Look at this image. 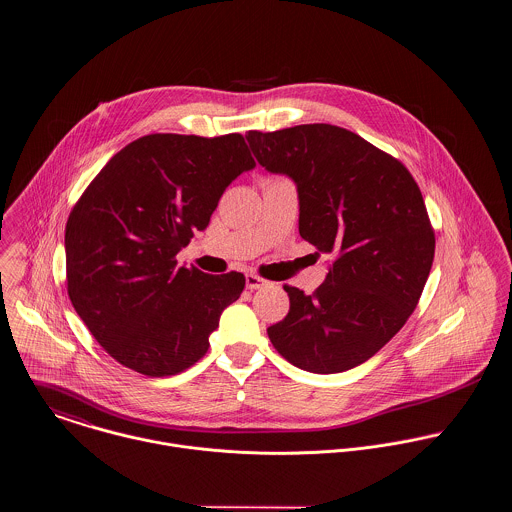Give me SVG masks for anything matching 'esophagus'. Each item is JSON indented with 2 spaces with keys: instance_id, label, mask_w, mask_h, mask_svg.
I'll use <instances>...</instances> for the list:
<instances>
[{
  "instance_id": "obj_1",
  "label": "esophagus",
  "mask_w": 512,
  "mask_h": 512,
  "mask_svg": "<svg viewBox=\"0 0 512 512\" xmlns=\"http://www.w3.org/2000/svg\"><path fill=\"white\" fill-rule=\"evenodd\" d=\"M245 285L249 291H257V289H263L267 285V281L255 273H247L245 275Z\"/></svg>"
}]
</instances>
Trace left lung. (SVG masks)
Returning a JSON list of instances; mask_svg holds the SVG:
<instances>
[{"label":"left lung","mask_w":512,"mask_h":512,"mask_svg":"<svg viewBox=\"0 0 512 512\" xmlns=\"http://www.w3.org/2000/svg\"><path fill=\"white\" fill-rule=\"evenodd\" d=\"M245 138L265 170L295 180L301 237L336 257L312 295L285 285L289 314L267 334L301 370L346 372L400 332L423 293L435 233L419 186L398 158L340 126Z\"/></svg>","instance_id":"8db88e82"}]
</instances>
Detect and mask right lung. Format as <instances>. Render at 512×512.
Listing matches in <instances>:
<instances>
[{"label": "right lung", "instance_id": "add662e5", "mask_svg": "<svg viewBox=\"0 0 512 512\" xmlns=\"http://www.w3.org/2000/svg\"><path fill=\"white\" fill-rule=\"evenodd\" d=\"M251 168L241 134H148L114 154L71 209L69 299L116 362L162 378L204 358L245 277L178 267L176 255Z\"/></svg>", "mask_w": 512, "mask_h": 512}]
</instances>
